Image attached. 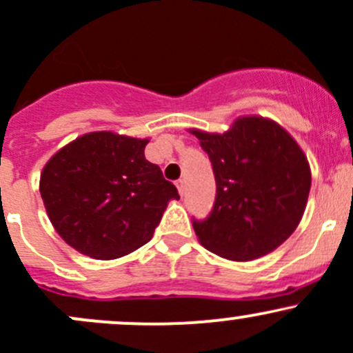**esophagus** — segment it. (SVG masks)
Instances as JSON below:
<instances>
[{"instance_id":"esophagus-1","label":"esophagus","mask_w":353,"mask_h":353,"mask_svg":"<svg viewBox=\"0 0 353 353\" xmlns=\"http://www.w3.org/2000/svg\"><path fill=\"white\" fill-rule=\"evenodd\" d=\"M176 188H178V192H180V195H183V192H185V180H176Z\"/></svg>"}]
</instances>
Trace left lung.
Listing matches in <instances>:
<instances>
[{
	"mask_svg": "<svg viewBox=\"0 0 353 353\" xmlns=\"http://www.w3.org/2000/svg\"><path fill=\"white\" fill-rule=\"evenodd\" d=\"M211 159L216 201L194 219L199 242L230 261H252L281 245L302 219L310 190L305 154L283 127L240 117L225 134L190 130Z\"/></svg>",
	"mask_w": 353,
	"mask_h": 353,
	"instance_id": "left-lung-1",
	"label": "left lung"
}]
</instances>
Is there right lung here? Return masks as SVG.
I'll return each instance as SVG.
<instances>
[{"mask_svg": "<svg viewBox=\"0 0 353 353\" xmlns=\"http://www.w3.org/2000/svg\"><path fill=\"white\" fill-rule=\"evenodd\" d=\"M149 139L90 132L61 148L39 181L58 235L94 259H118L148 243L172 199H180L158 165L145 159Z\"/></svg>", "mask_w": 353, "mask_h": 353, "instance_id": "1", "label": "right lung"}]
</instances>
